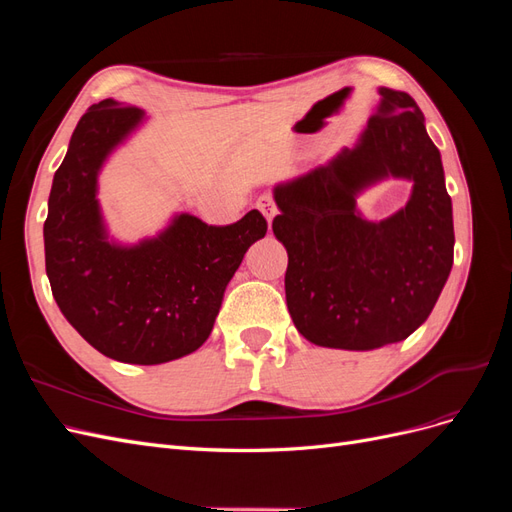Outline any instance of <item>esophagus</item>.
<instances>
[{
  "instance_id": "34e87169",
  "label": "esophagus",
  "mask_w": 512,
  "mask_h": 512,
  "mask_svg": "<svg viewBox=\"0 0 512 512\" xmlns=\"http://www.w3.org/2000/svg\"><path fill=\"white\" fill-rule=\"evenodd\" d=\"M256 209L265 215L267 218V222H269V228H271V222H273V218L277 215V207H275V200H273V196L271 194H262V196H258V200H256Z\"/></svg>"
}]
</instances>
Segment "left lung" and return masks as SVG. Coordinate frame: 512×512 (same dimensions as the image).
I'll return each mask as SVG.
<instances>
[{"label":"left lung","instance_id":"8db88e82","mask_svg":"<svg viewBox=\"0 0 512 512\" xmlns=\"http://www.w3.org/2000/svg\"><path fill=\"white\" fill-rule=\"evenodd\" d=\"M378 94V111L352 149L273 188V235L288 252V312L322 348L374 350L406 339L453 269V203L440 151L412 96L389 87ZM389 176L413 181L409 203L367 221L355 198Z\"/></svg>","mask_w":512,"mask_h":512}]
</instances>
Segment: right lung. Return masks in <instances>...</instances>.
Segmentation results:
<instances>
[{
    "mask_svg": "<svg viewBox=\"0 0 512 512\" xmlns=\"http://www.w3.org/2000/svg\"><path fill=\"white\" fill-rule=\"evenodd\" d=\"M143 121L141 108L113 100L81 117L53 177L44 260L61 314L87 344L119 363L160 365L207 342L224 290L267 235V220L252 209L230 226H209L177 213L156 237L132 245L108 237L98 175Z\"/></svg>",
    "mask_w": 512,
    "mask_h": 512,
    "instance_id": "add662e5",
    "label": "right lung"
}]
</instances>
